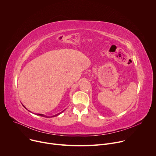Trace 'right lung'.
Here are the masks:
<instances>
[{"instance_id": "right-lung-1", "label": "right lung", "mask_w": 156, "mask_h": 156, "mask_svg": "<svg viewBox=\"0 0 156 156\" xmlns=\"http://www.w3.org/2000/svg\"><path fill=\"white\" fill-rule=\"evenodd\" d=\"M24 106V105H23ZM24 107L25 108H27L25 106H24ZM64 110H63L62 112H61L60 113H59V114H56V115H52V116H51V117H49V116H46V115H44V114H36V115H39V116H42V117H46V118H49V117H55V116H57V115H60L61 113H62L63 112Z\"/></svg>"}]
</instances>
